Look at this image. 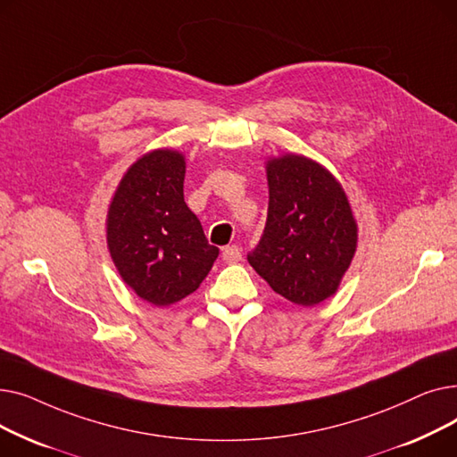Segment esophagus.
Listing matches in <instances>:
<instances>
[{
	"instance_id": "esophagus-1",
	"label": "esophagus",
	"mask_w": 457,
	"mask_h": 457,
	"mask_svg": "<svg viewBox=\"0 0 457 457\" xmlns=\"http://www.w3.org/2000/svg\"><path fill=\"white\" fill-rule=\"evenodd\" d=\"M241 259H243V255H241V248L238 246L231 245V246L222 248V261L228 262V265H235V262H238Z\"/></svg>"
}]
</instances>
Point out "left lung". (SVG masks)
I'll return each instance as SVG.
<instances>
[{
    "label": "left lung",
    "mask_w": 457,
    "mask_h": 457,
    "mask_svg": "<svg viewBox=\"0 0 457 457\" xmlns=\"http://www.w3.org/2000/svg\"><path fill=\"white\" fill-rule=\"evenodd\" d=\"M269 214L253 270L289 302L313 307L337 293L357 250V222L339 179L298 154L267 159Z\"/></svg>",
    "instance_id": "left-lung-1"
}]
</instances>
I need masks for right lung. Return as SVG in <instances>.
Here are the masks:
<instances>
[{"label":"right lung","instance_id":"1","mask_svg":"<svg viewBox=\"0 0 457 457\" xmlns=\"http://www.w3.org/2000/svg\"><path fill=\"white\" fill-rule=\"evenodd\" d=\"M185 155L172 148L140 155L120 179L107 211V248L120 278L157 307L195 293L219 257L185 204Z\"/></svg>","mask_w":457,"mask_h":457}]
</instances>
